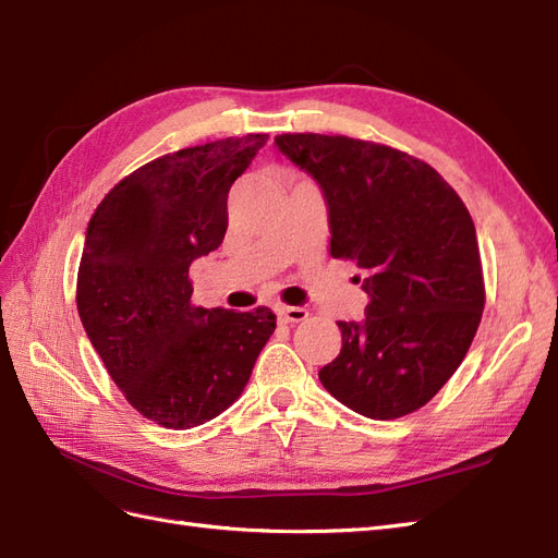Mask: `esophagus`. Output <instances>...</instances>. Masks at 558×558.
I'll return each mask as SVG.
<instances>
[{"label":"esophagus","mask_w":558,"mask_h":558,"mask_svg":"<svg viewBox=\"0 0 558 558\" xmlns=\"http://www.w3.org/2000/svg\"><path fill=\"white\" fill-rule=\"evenodd\" d=\"M276 311H278V318L282 323H290V325L302 323V320L308 318V311L302 308V306H278Z\"/></svg>","instance_id":"34e87169"}]
</instances>
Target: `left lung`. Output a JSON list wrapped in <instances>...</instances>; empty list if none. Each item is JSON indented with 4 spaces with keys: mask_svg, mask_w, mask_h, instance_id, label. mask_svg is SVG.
<instances>
[{
    "mask_svg": "<svg viewBox=\"0 0 558 558\" xmlns=\"http://www.w3.org/2000/svg\"><path fill=\"white\" fill-rule=\"evenodd\" d=\"M276 148L318 183L330 254L353 259L369 296L339 320L341 351L318 377L369 420L420 410L460 367L485 304L476 228L434 167L379 143L282 134ZM361 282V276H355Z\"/></svg>",
    "mask_w": 558,
    "mask_h": 558,
    "instance_id": "obj_1",
    "label": "left lung"
}]
</instances>
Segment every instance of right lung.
<instances>
[{
  "label": "right lung",
  "mask_w": 558,
  "mask_h": 558,
  "mask_svg": "<svg viewBox=\"0 0 558 558\" xmlns=\"http://www.w3.org/2000/svg\"><path fill=\"white\" fill-rule=\"evenodd\" d=\"M266 134L221 138L157 157L122 179L87 228L77 311L112 381L167 428L214 420L245 391L276 313L191 304L189 268L217 250L228 191Z\"/></svg>",
  "instance_id": "obj_1"
}]
</instances>
